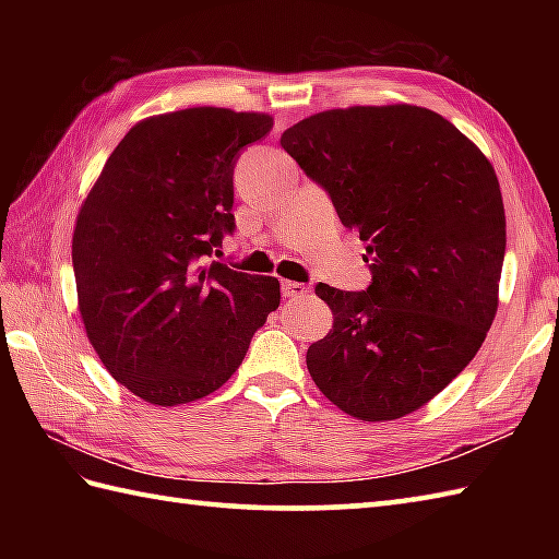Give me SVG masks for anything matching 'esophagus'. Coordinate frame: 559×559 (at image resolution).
Segmentation results:
<instances>
[{
  "instance_id": "34e87169",
  "label": "esophagus",
  "mask_w": 559,
  "mask_h": 559,
  "mask_svg": "<svg viewBox=\"0 0 559 559\" xmlns=\"http://www.w3.org/2000/svg\"><path fill=\"white\" fill-rule=\"evenodd\" d=\"M281 290H283V295H286L288 300L305 298V295L310 293V288H307L305 283H298V281H283V283H281Z\"/></svg>"
}]
</instances>
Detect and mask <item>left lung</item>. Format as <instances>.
<instances>
[{
	"instance_id": "1",
	"label": "left lung",
	"mask_w": 559,
	"mask_h": 559,
	"mask_svg": "<svg viewBox=\"0 0 559 559\" xmlns=\"http://www.w3.org/2000/svg\"><path fill=\"white\" fill-rule=\"evenodd\" d=\"M281 146L360 233L372 269L365 293L314 288L334 326L307 370L353 418H403L476 358L497 314L507 221L492 163L408 103L310 115Z\"/></svg>"
}]
</instances>
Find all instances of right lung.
I'll list each match as a JSON object with an SVG mask.
<instances>
[{
	"instance_id": "obj_1",
	"label": "right lung",
	"mask_w": 559,
	"mask_h": 559,
	"mask_svg": "<svg viewBox=\"0 0 559 559\" xmlns=\"http://www.w3.org/2000/svg\"><path fill=\"white\" fill-rule=\"evenodd\" d=\"M273 117L187 108L136 122L71 237L79 314L117 382L153 406L221 389L281 302L273 276L206 261L235 228L233 168Z\"/></svg>"
}]
</instances>
